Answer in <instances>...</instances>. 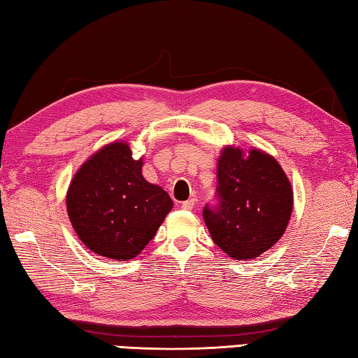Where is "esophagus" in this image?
Returning a JSON list of instances; mask_svg holds the SVG:
<instances>
[{"instance_id": "obj_1", "label": "esophagus", "mask_w": 358, "mask_h": 358, "mask_svg": "<svg viewBox=\"0 0 358 358\" xmlns=\"http://www.w3.org/2000/svg\"><path fill=\"white\" fill-rule=\"evenodd\" d=\"M195 203H196V200H195V199H189V200H186V201L181 203V208H183L185 210H191V209H194Z\"/></svg>"}]
</instances>
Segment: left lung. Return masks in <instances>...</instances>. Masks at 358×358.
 <instances>
[{
    "label": "left lung",
    "mask_w": 358,
    "mask_h": 358,
    "mask_svg": "<svg viewBox=\"0 0 358 358\" xmlns=\"http://www.w3.org/2000/svg\"><path fill=\"white\" fill-rule=\"evenodd\" d=\"M217 203L203 218L215 245L246 260L266 252L285 234L292 214V187L277 159L252 149L224 148L218 159Z\"/></svg>",
    "instance_id": "obj_1"
}]
</instances>
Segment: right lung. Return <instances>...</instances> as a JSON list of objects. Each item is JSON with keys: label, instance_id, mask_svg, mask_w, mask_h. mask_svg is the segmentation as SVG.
Segmentation results:
<instances>
[{"label": "right lung", "instance_id": "1", "mask_svg": "<svg viewBox=\"0 0 358 358\" xmlns=\"http://www.w3.org/2000/svg\"><path fill=\"white\" fill-rule=\"evenodd\" d=\"M141 167L127 144L117 141L98 150L75 173L66 199L67 214L92 252L132 260L169 214V194L144 180Z\"/></svg>", "mask_w": 358, "mask_h": 358}]
</instances>
